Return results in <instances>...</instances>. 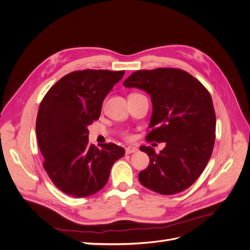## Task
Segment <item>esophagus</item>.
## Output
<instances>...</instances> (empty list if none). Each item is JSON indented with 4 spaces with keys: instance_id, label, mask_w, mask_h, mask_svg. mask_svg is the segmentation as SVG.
<instances>
[{
    "instance_id": "obj_1",
    "label": "esophagus",
    "mask_w": 250,
    "mask_h": 250,
    "mask_svg": "<svg viewBox=\"0 0 250 250\" xmlns=\"http://www.w3.org/2000/svg\"><path fill=\"white\" fill-rule=\"evenodd\" d=\"M137 151H138V148H137V147H133V146H128V147L125 149L126 154L134 153V152H137Z\"/></svg>"
}]
</instances>
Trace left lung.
<instances>
[{"label": "left lung", "mask_w": 250, "mask_h": 250, "mask_svg": "<svg viewBox=\"0 0 250 250\" xmlns=\"http://www.w3.org/2000/svg\"><path fill=\"white\" fill-rule=\"evenodd\" d=\"M123 84L150 95L153 108L146 141L166 144L160 153L140 147L150 158L139 174L140 183L162 195L187 190L201 175L214 148L216 115L208 90L191 74L172 67L137 71Z\"/></svg>", "instance_id": "8db88e82"}]
</instances>
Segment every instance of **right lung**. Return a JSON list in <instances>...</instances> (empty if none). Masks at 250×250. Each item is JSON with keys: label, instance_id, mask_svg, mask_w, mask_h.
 I'll return each instance as SVG.
<instances>
[{"label": "right lung", "instance_id": "1", "mask_svg": "<svg viewBox=\"0 0 250 250\" xmlns=\"http://www.w3.org/2000/svg\"><path fill=\"white\" fill-rule=\"evenodd\" d=\"M125 71L84 70L65 75L41 102L36 135L43 168L57 188L82 198L106 185L112 165L125 154L116 144L88 145L87 126L100 117L102 103Z\"/></svg>", "mask_w": 250, "mask_h": 250}]
</instances>
